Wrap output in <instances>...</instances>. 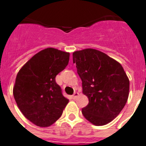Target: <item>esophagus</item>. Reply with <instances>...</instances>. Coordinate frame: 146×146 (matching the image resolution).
I'll list each match as a JSON object with an SVG mask.
<instances>
[{
  "label": "esophagus",
  "instance_id": "esophagus-1",
  "mask_svg": "<svg viewBox=\"0 0 146 146\" xmlns=\"http://www.w3.org/2000/svg\"><path fill=\"white\" fill-rule=\"evenodd\" d=\"M78 96H79V93H78V92H74V94L72 95V98H73V99H76Z\"/></svg>",
  "mask_w": 146,
  "mask_h": 146
}]
</instances>
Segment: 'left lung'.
Returning <instances> with one entry per match:
<instances>
[{
    "instance_id": "1",
    "label": "left lung",
    "mask_w": 146,
    "mask_h": 146,
    "mask_svg": "<svg viewBox=\"0 0 146 146\" xmlns=\"http://www.w3.org/2000/svg\"><path fill=\"white\" fill-rule=\"evenodd\" d=\"M83 93L88 104L84 117L95 125L110 123L124 108L129 94V80L117 61L100 51L86 48L73 53Z\"/></svg>"
}]
</instances>
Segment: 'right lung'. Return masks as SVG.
<instances>
[{
	"instance_id": "right-lung-1",
	"label": "right lung",
	"mask_w": 146,
	"mask_h": 146,
	"mask_svg": "<svg viewBox=\"0 0 146 146\" xmlns=\"http://www.w3.org/2000/svg\"><path fill=\"white\" fill-rule=\"evenodd\" d=\"M68 60V52L47 48L35 54L17 73L14 98L25 117L37 126L55 123L68 103L55 81Z\"/></svg>"
}]
</instances>
